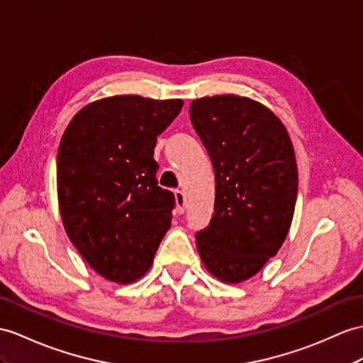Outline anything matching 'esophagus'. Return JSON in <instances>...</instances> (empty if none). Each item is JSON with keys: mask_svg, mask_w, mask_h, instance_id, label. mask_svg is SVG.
I'll return each instance as SVG.
<instances>
[{"mask_svg": "<svg viewBox=\"0 0 363 363\" xmlns=\"http://www.w3.org/2000/svg\"><path fill=\"white\" fill-rule=\"evenodd\" d=\"M175 203H177V214H183L184 212V194L180 189L174 191Z\"/></svg>", "mask_w": 363, "mask_h": 363, "instance_id": "34e87169", "label": "esophagus"}]
</instances>
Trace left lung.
I'll use <instances>...</instances> for the list:
<instances>
[{"mask_svg":"<svg viewBox=\"0 0 363 363\" xmlns=\"http://www.w3.org/2000/svg\"><path fill=\"white\" fill-rule=\"evenodd\" d=\"M189 113L216 172L214 214L196 234L197 250L212 276L238 284L285 242L297 200L294 147L284 123L246 96H203Z\"/></svg>","mask_w":363,"mask_h":363,"instance_id":"obj_1","label":"left lung"}]
</instances>
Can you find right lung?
Wrapping results in <instances>:
<instances>
[{
	"instance_id": "obj_1",
	"label": "right lung",
	"mask_w": 363,
	"mask_h": 363,
	"mask_svg": "<svg viewBox=\"0 0 363 363\" xmlns=\"http://www.w3.org/2000/svg\"><path fill=\"white\" fill-rule=\"evenodd\" d=\"M182 108V100L115 95L84 106L61 137L57 189L66 234L115 284L143 276L171 228L175 197L158 186L154 147Z\"/></svg>"
}]
</instances>
